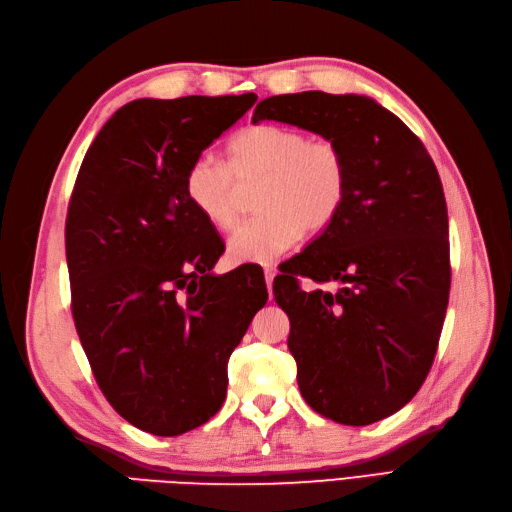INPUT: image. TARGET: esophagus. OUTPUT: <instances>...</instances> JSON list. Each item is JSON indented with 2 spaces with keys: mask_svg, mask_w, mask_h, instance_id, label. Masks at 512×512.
<instances>
[{
  "mask_svg": "<svg viewBox=\"0 0 512 512\" xmlns=\"http://www.w3.org/2000/svg\"><path fill=\"white\" fill-rule=\"evenodd\" d=\"M273 277H275V269L267 267V269H265V282H267V290H269V294H271V290H273Z\"/></svg>",
  "mask_w": 512,
  "mask_h": 512,
  "instance_id": "obj_1",
  "label": "esophagus"
}]
</instances>
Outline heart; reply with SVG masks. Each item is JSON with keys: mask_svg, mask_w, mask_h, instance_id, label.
I'll return each instance as SVG.
<instances>
[{"mask_svg": "<svg viewBox=\"0 0 512 512\" xmlns=\"http://www.w3.org/2000/svg\"><path fill=\"white\" fill-rule=\"evenodd\" d=\"M262 177L256 192L260 215L239 226L228 239L232 262L275 260L303 232L327 228L344 205L348 164L331 138H309L290 126L243 128L228 143V164L198 156L185 170L183 190L190 205L215 230L235 228L241 190Z\"/></svg>", "mask_w": 512, "mask_h": 512, "instance_id": "b5f03b06", "label": "heart"}]
</instances>
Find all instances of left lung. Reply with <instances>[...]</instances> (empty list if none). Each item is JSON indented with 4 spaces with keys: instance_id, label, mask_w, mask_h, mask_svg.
Wrapping results in <instances>:
<instances>
[{
    "instance_id": "8db88e82",
    "label": "left lung",
    "mask_w": 512,
    "mask_h": 512,
    "mask_svg": "<svg viewBox=\"0 0 512 512\" xmlns=\"http://www.w3.org/2000/svg\"><path fill=\"white\" fill-rule=\"evenodd\" d=\"M265 119L331 138L348 164L342 209L273 282L301 395L335 423L382 421L421 389L446 316L451 254L436 164L367 96H271L252 117ZM299 274L334 290L305 293Z\"/></svg>"
}]
</instances>
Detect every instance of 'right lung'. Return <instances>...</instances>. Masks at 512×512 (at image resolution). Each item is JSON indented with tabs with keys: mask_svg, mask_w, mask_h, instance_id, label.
<instances>
[{
	"mask_svg": "<svg viewBox=\"0 0 512 512\" xmlns=\"http://www.w3.org/2000/svg\"><path fill=\"white\" fill-rule=\"evenodd\" d=\"M256 94L134 100L85 153L66 218L76 333L104 397L153 436L205 425L267 284L213 275L224 243L190 205L185 170Z\"/></svg>",
	"mask_w": 512,
	"mask_h": 512,
	"instance_id": "obj_1",
	"label": "right lung"
}]
</instances>
